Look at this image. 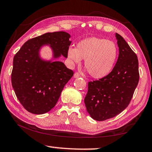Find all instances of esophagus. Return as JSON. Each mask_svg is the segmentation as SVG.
<instances>
[{"label": "esophagus", "mask_w": 152, "mask_h": 152, "mask_svg": "<svg viewBox=\"0 0 152 152\" xmlns=\"http://www.w3.org/2000/svg\"><path fill=\"white\" fill-rule=\"evenodd\" d=\"M80 76H81L80 74L78 72H76V73H74V78H80Z\"/></svg>", "instance_id": "obj_1"}]
</instances>
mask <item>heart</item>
<instances>
[{
  "instance_id": "heart-1",
  "label": "heart",
  "mask_w": 152,
  "mask_h": 152,
  "mask_svg": "<svg viewBox=\"0 0 152 152\" xmlns=\"http://www.w3.org/2000/svg\"><path fill=\"white\" fill-rule=\"evenodd\" d=\"M118 50L112 41L102 38L90 37L78 43L76 48L68 49V56L72 64L84 60V66L94 78L107 76L117 60Z\"/></svg>"
}]
</instances>
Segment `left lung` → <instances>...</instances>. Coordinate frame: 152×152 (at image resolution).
<instances>
[{"label":"left lung","mask_w":152,"mask_h":152,"mask_svg":"<svg viewBox=\"0 0 152 152\" xmlns=\"http://www.w3.org/2000/svg\"><path fill=\"white\" fill-rule=\"evenodd\" d=\"M115 36L119 50L117 63L107 76L88 82L84 99L89 115L99 121L117 116L128 107L140 79L137 55L121 36Z\"/></svg>","instance_id":"left-lung-1"}]
</instances>
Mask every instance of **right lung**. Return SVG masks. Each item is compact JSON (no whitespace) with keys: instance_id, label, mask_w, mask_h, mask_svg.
I'll use <instances>...</instances> for the list:
<instances>
[{"instance_id":"obj_1","label":"right lung","mask_w":152,"mask_h":152,"mask_svg":"<svg viewBox=\"0 0 152 152\" xmlns=\"http://www.w3.org/2000/svg\"><path fill=\"white\" fill-rule=\"evenodd\" d=\"M64 31L46 33L25 42L13 58L11 82L20 104L29 113L44 114L55 107L64 86L74 72L59 61L39 57L43 45H50L53 58L68 57L71 41Z\"/></svg>"}]
</instances>
